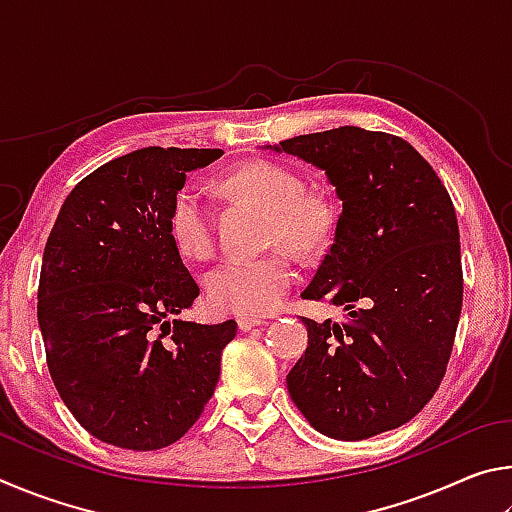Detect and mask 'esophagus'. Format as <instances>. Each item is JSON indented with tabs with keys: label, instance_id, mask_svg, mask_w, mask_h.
I'll return each instance as SVG.
<instances>
[{
	"label": "esophagus",
	"instance_id": "esophagus-1",
	"mask_svg": "<svg viewBox=\"0 0 512 512\" xmlns=\"http://www.w3.org/2000/svg\"><path fill=\"white\" fill-rule=\"evenodd\" d=\"M237 325H239L241 332H248V329H253L257 325H264V320L262 318H250V316H239Z\"/></svg>",
	"mask_w": 512,
	"mask_h": 512
}]
</instances>
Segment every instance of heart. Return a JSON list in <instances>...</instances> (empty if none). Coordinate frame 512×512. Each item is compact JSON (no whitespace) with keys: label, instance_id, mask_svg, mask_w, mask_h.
<instances>
[{"label":"heart","instance_id":"1","mask_svg":"<svg viewBox=\"0 0 512 512\" xmlns=\"http://www.w3.org/2000/svg\"><path fill=\"white\" fill-rule=\"evenodd\" d=\"M225 194L266 210L268 244L282 241L302 255L323 250L336 228V212L325 194L305 189L296 171L257 160L221 178ZM167 230L178 253L203 259L214 248V212L196 185L187 183L171 198ZM296 282V268L284 250L257 257H230L205 275L210 305L225 314L262 316L280 305Z\"/></svg>","mask_w":512,"mask_h":512}]
</instances>
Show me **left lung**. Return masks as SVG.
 Listing matches in <instances>:
<instances>
[{"mask_svg":"<svg viewBox=\"0 0 512 512\" xmlns=\"http://www.w3.org/2000/svg\"><path fill=\"white\" fill-rule=\"evenodd\" d=\"M277 151L323 169L341 198L334 241L302 298L348 309L343 323L302 316L309 348L287 377L291 400L329 438L402 427L438 391L461 318L452 198L431 164L391 133L341 126Z\"/></svg>","mask_w":512,"mask_h":512,"instance_id":"1","label":"left lung"}]
</instances>
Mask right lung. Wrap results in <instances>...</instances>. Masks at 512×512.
Instances as JSON below:
<instances>
[{
	"label": "right lung",
	"instance_id": "obj_1",
	"mask_svg": "<svg viewBox=\"0 0 512 512\" xmlns=\"http://www.w3.org/2000/svg\"><path fill=\"white\" fill-rule=\"evenodd\" d=\"M221 149L133 151L85 176L65 198L42 255L38 323L60 400L103 443L153 452L201 418L235 320L171 316L198 289L167 230L187 171Z\"/></svg>",
	"mask_w": 512,
	"mask_h": 512
}]
</instances>
